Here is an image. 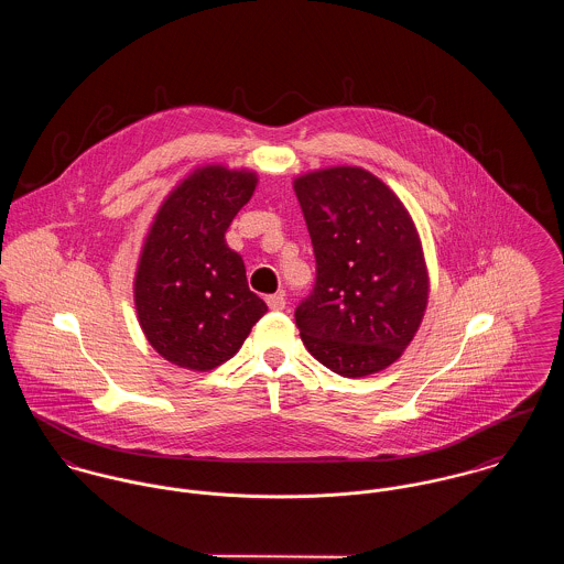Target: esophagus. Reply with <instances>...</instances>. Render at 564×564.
Segmentation results:
<instances>
[{"mask_svg":"<svg viewBox=\"0 0 564 564\" xmlns=\"http://www.w3.org/2000/svg\"><path fill=\"white\" fill-rule=\"evenodd\" d=\"M267 306H269L271 311H284L286 300H284L282 293H275V295H269V297H267Z\"/></svg>","mask_w":564,"mask_h":564,"instance_id":"1","label":"esophagus"}]
</instances>
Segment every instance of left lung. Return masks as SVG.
Segmentation results:
<instances>
[{"label": "left lung", "instance_id": "1", "mask_svg": "<svg viewBox=\"0 0 564 564\" xmlns=\"http://www.w3.org/2000/svg\"><path fill=\"white\" fill-rule=\"evenodd\" d=\"M317 260L295 323L306 349L343 378L393 365L425 315L430 278L400 197L360 166H327L293 182Z\"/></svg>", "mask_w": 564, "mask_h": 564}]
</instances>
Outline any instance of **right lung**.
<instances>
[{
	"label": "right lung",
	"instance_id": "obj_1",
	"mask_svg": "<svg viewBox=\"0 0 564 564\" xmlns=\"http://www.w3.org/2000/svg\"><path fill=\"white\" fill-rule=\"evenodd\" d=\"M256 184L247 169H195L166 195L143 242L134 275L139 323L162 358L182 369L224 365L267 313L247 286L241 253L226 242Z\"/></svg>",
	"mask_w": 564,
	"mask_h": 564
}]
</instances>
